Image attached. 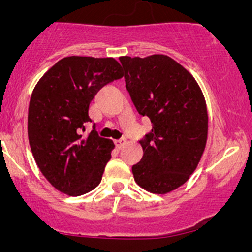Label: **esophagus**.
Returning <instances> with one entry per match:
<instances>
[{
  "label": "esophagus",
  "instance_id": "1",
  "mask_svg": "<svg viewBox=\"0 0 252 252\" xmlns=\"http://www.w3.org/2000/svg\"><path fill=\"white\" fill-rule=\"evenodd\" d=\"M114 144H116V146L118 147V149H122V147L126 144V140L124 138H122L118 139V140H114Z\"/></svg>",
  "mask_w": 252,
  "mask_h": 252
}]
</instances>
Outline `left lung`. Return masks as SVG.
I'll use <instances>...</instances> for the list:
<instances>
[{
	"instance_id": "8db88e82",
	"label": "left lung",
	"mask_w": 252,
	"mask_h": 252,
	"mask_svg": "<svg viewBox=\"0 0 252 252\" xmlns=\"http://www.w3.org/2000/svg\"><path fill=\"white\" fill-rule=\"evenodd\" d=\"M119 61L136 111L152 122V130L140 140L144 156L131 168L134 179L147 191L166 194L189 179L205 150L204 95L194 77L168 56Z\"/></svg>"
}]
</instances>
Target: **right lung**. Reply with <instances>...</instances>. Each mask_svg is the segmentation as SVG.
I'll return each mask as SVG.
<instances>
[{
	"label": "right lung",
	"mask_w": 252,
	"mask_h": 252,
	"mask_svg": "<svg viewBox=\"0 0 252 252\" xmlns=\"http://www.w3.org/2000/svg\"><path fill=\"white\" fill-rule=\"evenodd\" d=\"M123 77L114 58L70 56L58 61L32 91L28 113V135L32 156L45 178L60 191L79 196L95 189L111 159L114 144L101 138L89 107L96 94Z\"/></svg>",
	"instance_id": "right-lung-1"
}]
</instances>
